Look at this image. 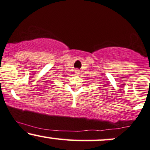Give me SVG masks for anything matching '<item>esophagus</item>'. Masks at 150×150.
Instances as JSON below:
<instances>
[{
    "label": "esophagus",
    "mask_w": 150,
    "mask_h": 150,
    "mask_svg": "<svg viewBox=\"0 0 150 150\" xmlns=\"http://www.w3.org/2000/svg\"><path fill=\"white\" fill-rule=\"evenodd\" d=\"M75 74L76 75H79V74H80V72H79V70H78V69H76V70H75Z\"/></svg>",
    "instance_id": "obj_1"
}]
</instances>
